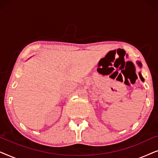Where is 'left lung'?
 I'll list each match as a JSON object with an SVG mask.
<instances>
[{"label": "left lung", "instance_id": "obj_1", "mask_svg": "<svg viewBox=\"0 0 158 158\" xmlns=\"http://www.w3.org/2000/svg\"><path fill=\"white\" fill-rule=\"evenodd\" d=\"M137 63H138V65H139V66H140V67H141V63H140V62H137ZM139 77H140V79H141L142 80V81H144V78H143V77H142V75H141V73H139Z\"/></svg>", "mask_w": 158, "mask_h": 158}]
</instances>
